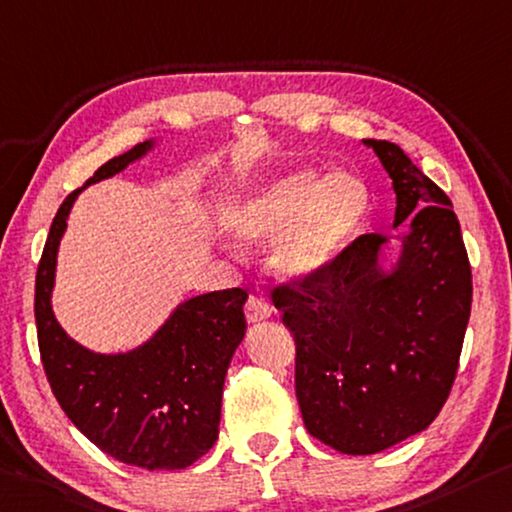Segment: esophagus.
I'll list each match as a JSON object with an SVG mask.
<instances>
[{"label":"esophagus","instance_id":"1","mask_svg":"<svg viewBox=\"0 0 512 512\" xmlns=\"http://www.w3.org/2000/svg\"><path fill=\"white\" fill-rule=\"evenodd\" d=\"M271 312H273L271 305L266 303L264 298H259V296H250V298H248V303H246V319H248L250 323H257V321L269 319Z\"/></svg>","mask_w":512,"mask_h":512}]
</instances>
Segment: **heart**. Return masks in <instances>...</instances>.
Instances as JSON below:
<instances>
[{
    "instance_id": "heart-1",
    "label": "heart",
    "mask_w": 512,
    "mask_h": 512,
    "mask_svg": "<svg viewBox=\"0 0 512 512\" xmlns=\"http://www.w3.org/2000/svg\"><path fill=\"white\" fill-rule=\"evenodd\" d=\"M369 191L351 175L296 168L253 186L227 209L225 225L243 243L278 239L273 266L287 280L328 271L360 232Z\"/></svg>"
}]
</instances>
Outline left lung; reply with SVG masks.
I'll return each mask as SVG.
<instances>
[{"label": "left lung", "mask_w": 512, "mask_h": 512, "mask_svg": "<svg viewBox=\"0 0 512 512\" xmlns=\"http://www.w3.org/2000/svg\"><path fill=\"white\" fill-rule=\"evenodd\" d=\"M392 177L401 257L362 234L328 271L273 287L296 342V396L307 433L369 456L433 424L456 380L472 312V266L451 200L399 145L364 139Z\"/></svg>", "instance_id": "1"}]
</instances>
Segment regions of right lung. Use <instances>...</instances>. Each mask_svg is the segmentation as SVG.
<instances>
[{
    "instance_id": "obj_1",
    "label": "right lung",
    "mask_w": 512,
    "mask_h": 512,
    "mask_svg": "<svg viewBox=\"0 0 512 512\" xmlns=\"http://www.w3.org/2000/svg\"><path fill=\"white\" fill-rule=\"evenodd\" d=\"M152 141L109 159L56 212L36 271V330L56 401L97 449L141 469H184L212 449L225 373L246 335V289L189 298L134 351L93 353L66 335L52 312L56 253L68 214L88 184L141 159Z\"/></svg>"
}]
</instances>
